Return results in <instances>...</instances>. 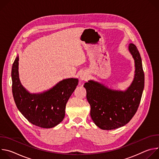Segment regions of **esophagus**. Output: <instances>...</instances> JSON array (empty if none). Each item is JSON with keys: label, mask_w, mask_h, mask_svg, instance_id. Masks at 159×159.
<instances>
[{"label": "esophagus", "mask_w": 159, "mask_h": 159, "mask_svg": "<svg viewBox=\"0 0 159 159\" xmlns=\"http://www.w3.org/2000/svg\"><path fill=\"white\" fill-rule=\"evenodd\" d=\"M88 78V75L86 72H82L80 75V79L83 80H86Z\"/></svg>", "instance_id": "obj_1"}]
</instances>
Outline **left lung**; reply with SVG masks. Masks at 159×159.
Segmentation results:
<instances>
[{
    "label": "left lung",
    "instance_id": "left-lung-1",
    "mask_svg": "<svg viewBox=\"0 0 159 159\" xmlns=\"http://www.w3.org/2000/svg\"><path fill=\"white\" fill-rule=\"evenodd\" d=\"M128 50L134 61L135 71L133 80L126 90H113L93 80L84 85L90 106V116L102 129H115L126 125L135 115L141 101L145 82L142 58L134 44H129Z\"/></svg>",
    "mask_w": 159,
    "mask_h": 159
}]
</instances>
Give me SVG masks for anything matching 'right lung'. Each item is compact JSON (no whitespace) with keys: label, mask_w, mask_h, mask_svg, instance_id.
I'll return each instance as SVG.
<instances>
[{"label":"right lung","mask_w":159,"mask_h":159,"mask_svg":"<svg viewBox=\"0 0 159 159\" xmlns=\"http://www.w3.org/2000/svg\"><path fill=\"white\" fill-rule=\"evenodd\" d=\"M19 56L12 67V94L16 106L31 123L43 128H52L61 123L66 104L78 85L75 78L63 79L52 88L41 93H30L19 77Z\"/></svg>","instance_id":"1"}]
</instances>
